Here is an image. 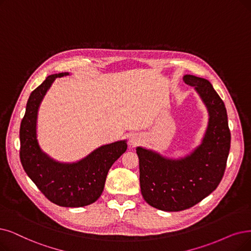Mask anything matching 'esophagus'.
Returning a JSON list of instances; mask_svg holds the SVG:
<instances>
[{
	"instance_id": "obj_1",
	"label": "esophagus",
	"mask_w": 251,
	"mask_h": 251,
	"mask_svg": "<svg viewBox=\"0 0 251 251\" xmlns=\"http://www.w3.org/2000/svg\"><path fill=\"white\" fill-rule=\"evenodd\" d=\"M139 142H140V138L138 136H136V135H134V136H132L131 138H129V144L133 145V146L137 145Z\"/></svg>"
}]
</instances>
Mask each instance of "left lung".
<instances>
[{"mask_svg":"<svg viewBox=\"0 0 251 251\" xmlns=\"http://www.w3.org/2000/svg\"><path fill=\"white\" fill-rule=\"evenodd\" d=\"M183 81L195 87L208 110L209 122L202 143L179 159L136 148L144 200L169 212L193 207L216 189L225 174L230 147L226 109L212 84L194 75H184Z\"/></svg>","mask_w":251,"mask_h":251,"instance_id":"left-lung-1","label":"left lung"}]
</instances>
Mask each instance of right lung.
<instances>
[{
  "mask_svg": "<svg viewBox=\"0 0 251 251\" xmlns=\"http://www.w3.org/2000/svg\"><path fill=\"white\" fill-rule=\"evenodd\" d=\"M48 76L29 96L21 124V162L27 176L49 200L62 207H83L102 195L109 169L126 150V141H116L97 148L76 163H59L43 152L37 140L39 106L57 77Z\"/></svg>",
  "mask_w": 251,
  "mask_h": 251,
  "instance_id": "obj_1",
  "label": "right lung"
}]
</instances>
